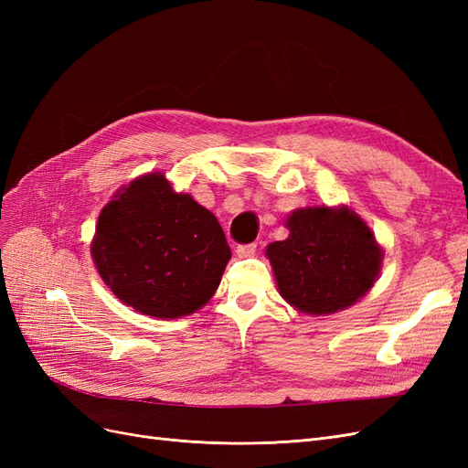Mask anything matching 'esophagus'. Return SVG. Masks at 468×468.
Instances as JSON below:
<instances>
[{"label": "esophagus", "mask_w": 468, "mask_h": 468, "mask_svg": "<svg viewBox=\"0 0 468 468\" xmlns=\"http://www.w3.org/2000/svg\"><path fill=\"white\" fill-rule=\"evenodd\" d=\"M256 250H258V244H242L236 248V253L238 258H251L253 253H256Z\"/></svg>", "instance_id": "esophagus-1"}]
</instances>
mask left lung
<instances>
[{"mask_svg":"<svg viewBox=\"0 0 468 468\" xmlns=\"http://www.w3.org/2000/svg\"><path fill=\"white\" fill-rule=\"evenodd\" d=\"M289 238L267 246L282 299L306 314H332L373 287L382 251L356 212L310 207L287 220Z\"/></svg>","mask_w":468,"mask_h":468,"instance_id":"left-lung-1","label":"left lung"}]
</instances>
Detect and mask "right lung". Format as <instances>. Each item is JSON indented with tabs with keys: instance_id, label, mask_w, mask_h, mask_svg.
Masks as SVG:
<instances>
[{
	"instance_id": "1",
	"label": "right lung",
	"mask_w": 468,
	"mask_h": 468,
	"mask_svg": "<svg viewBox=\"0 0 468 468\" xmlns=\"http://www.w3.org/2000/svg\"><path fill=\"white\" fill-rule=\"evenodd\" d=\"M91 256L126 306L179 318L215 294L232 251L217 217L155 172L133 181L101 210Z\"/></svg>"
}]
</instances>
